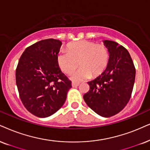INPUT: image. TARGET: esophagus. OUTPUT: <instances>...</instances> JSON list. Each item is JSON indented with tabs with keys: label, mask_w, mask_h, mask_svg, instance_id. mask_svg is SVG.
I'll use <instances>...</instances> for the list:
<instances>
[{
	"label": "esophagus",
	"mask_w": 150,
	"mask_h": 150,
	"mask_svg": "<svg viewBox=\"0 0 150 150\" xmlns=\"http://www.w3.org/2000/svg\"><path fill=\"white\" fill-rule=\"evenodd\" d=\"M79 85V82H76V81H73L72 82V86L73 87H77Z\"/></svg>",
	"instance_id": "1"
}]
</instances>
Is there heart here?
<instances>
[{
    "mask_svg": "<svg viewBox=\"0 0 150 150\" xmlns=\"http://www.w3.org/2000/svg\"><path fill=\"white\" fill-rule=\"evenodd\" d=\"M109 60V51L105 45L89 41H79L67 47V52L57 56V63L64 73L71 75L79 66L81 68L72 77L81 81L91 76H99L107 69Z\"/></svg>",
    "mask_w": 150,
    "mask_h": 150,
    "instance_id": "1",
    "label": "heart"
}]
</instances>
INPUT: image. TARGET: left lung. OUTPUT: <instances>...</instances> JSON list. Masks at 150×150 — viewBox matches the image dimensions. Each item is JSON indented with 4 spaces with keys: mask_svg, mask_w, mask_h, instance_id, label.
I'll return each instance as SVG.
<instances>
[{
    "mask_svg": "<svg viewBox=\"0 0 150 150\" xmlns=\"http://www.w3.org/2000/svg\"><path fill=\"white\" fill-rule=\"evenodd\" d=\"M109 52L107 69L88 81L90 89L84 95L86 105L103 117L113 116L125 107L133 91L136 69L127 50L115 41L105 40Z\"/></svg>",
    "mask_w": 150,
    "mask_h": 150,
    "instance_id": "left-lung-1",
    "label": "left lung"
}]
</instances>
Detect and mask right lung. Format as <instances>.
<instances>
[{
	"instance_id": "add662e5",
	"label": "right lung",
	"mask_w": 150,
	"mask_h": 150,
	"mask_svg": "<svg viewBox=\"0 0 150 150\" xmlns=\"http://www.w3.org/2000/svg\"><path fill=\"white\" fill-rule=\"evenodd\" d=\"M62 42L48 39L28 47L16 69V82L23 105L39 117L52 115L66 101L71 81L57 63Z\"/></svg>"
}]
</instances>
